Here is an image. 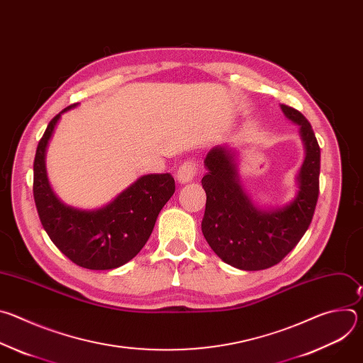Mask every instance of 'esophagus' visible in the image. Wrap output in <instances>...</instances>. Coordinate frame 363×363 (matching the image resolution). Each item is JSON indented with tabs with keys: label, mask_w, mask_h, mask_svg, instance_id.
Returning <instances> with one entry per match:
<instances>
[{
	"label": "esophagus",
	"mask_w": 363,
	"mask_h": 363,
	"mask_svg": "<svg viewBox=\"0 0 363 363\" xmlns=\"http://www.w3.org/2000/svg\"><path fill=\"white\" fill-rule=\"evenodd\" d=\"M198 174V168H196V164L195 162H185L177 172V181L182 185L185 184H189L195 179Z\"/></svg>",
	"instance_id": "1"
}]
</instances>
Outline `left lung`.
Here are the masks:
<instances>
[{
    "label": "left lung",
    "mask_w": 363,
    "mask_h": 363,
    "mask_svg": "<svg viewBox=\"0 0 363 363\" xmlns=\"http://www.w3.org/2000/svg\"><path fill=\"white\" fill-rule=\"evenodd\" d=\"M283 115L298 126L304 160L296 175L294 198L281 206L258 203L244 188L238 174L240 150L214 146L203 160L206 194L202 234L221 260L235 269L255 272L277 263L297 245L312 223L319 196L320 147L307 119L280 105Z\"/></svg>",
    "instance_id": "left-lung-1"
}]
</instances>
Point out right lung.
Wrapping results in <instances>:
<instances>
[{
	"label": "right lung",
	"mask_w": 363,
	"mask_h": 363,
	"mask_svg": "<svg viewBox=\"0 0 363 363\" xmlns=\"http://www.w3.org/2000/svg\"><path fill=\"white\" fill-rule=\"evenodd\" d=\"M72 105L51 121L37 146L34 201L43 228L70 260L89 270L118 269L143 248L155 223L175 192L169 174L142 175L99 208L84 210L65 203L48 181L45 157L55 130Z\"/></svg>",
	"instance_id": "right-lung-1"
}]
</instances>
